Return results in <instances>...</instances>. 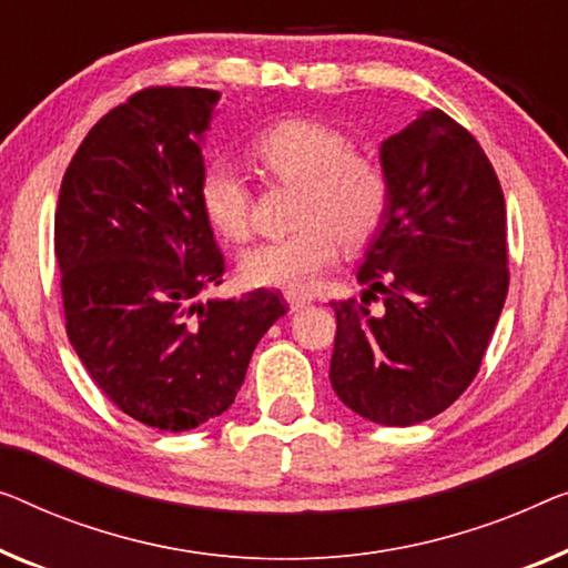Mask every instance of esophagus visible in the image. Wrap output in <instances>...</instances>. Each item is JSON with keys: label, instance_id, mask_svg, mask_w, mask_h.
I'll list each match as a JSON object with an SVG mask.
<instances>
[{"label": "esophagus", "instance_id": "34e87169", "mask_svg": "<svg viewBox=\"0 0 568 568\" xmlns=\"http://www.w3.org/2000/svg\"><path fill=\"white\" fill-rule=\"evenodd\" d=\"M287 301V308H291V313H298L306 306H311V298H306V295H285Z\"/></svg>", "mask_w": 568, "mask_h": 568}]
</instances>
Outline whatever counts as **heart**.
<instances>
[{
	"instance_id": "1",
	"label": "heart",
	"mask_w": 568,
	"mask_h": 568,
	"mask_svg": "<svg viewBox=\"0 0 568 568\" xmlns=\"http://www.w3.org/2000/svg\"><path fill=\"white\" fill-rule=\"evenodd\" d=\"M255 155L275 175L301 183V230L244 250L240 275L252 287L306 295L336 262L342 240L362 244L377 232L390 201V183L383 165L354 152L344 132L303 116L262 132ZM199 201L203 216L226 240L240 242L250 234L252 193L230 160L206 165Z\"/></svg>"
}]
</instances>
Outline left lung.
Instances as JSON below:
<instances>
[{"label":"left lung","mask_w":568,"mask_h":568,"mask_svg":"<svg viewBox=\"0 0 568 568\" xmlns=\"http://www.w3.org/2000/svg\"><path fill=\"white\" fill-rule=\"evenodd\" d=\"M390 183L357 270L365 298L332 303L334 393L379 426H413L467 390L507 295V216L479 142L442 109L379 145Z\"/></svg>","instance_id":"8db88e82"}]
</instances>
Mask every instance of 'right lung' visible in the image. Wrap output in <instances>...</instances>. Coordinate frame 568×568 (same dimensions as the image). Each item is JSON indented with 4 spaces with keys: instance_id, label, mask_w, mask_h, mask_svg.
I'll return each instance as SVG.
<instances>
[{
    "instance_id": "right-lung-1",
    "label": "right lung",
    "mask_w": 568,
    "mask_h": 568,
    "mask_svg": "<svg viewBox=\"0 0 568 568\" xmlns=\"http://www.w3.org/2000/svg\"><path fill=\"white\" fill-rule=\"evenodd\" d=\"M222 94L155 87L91 126L61 183L55 260L65 332L109 400L160 430L230 408L281 293L201 301L224 257L199 201Z\"/></svg>"
}]
</instances>
